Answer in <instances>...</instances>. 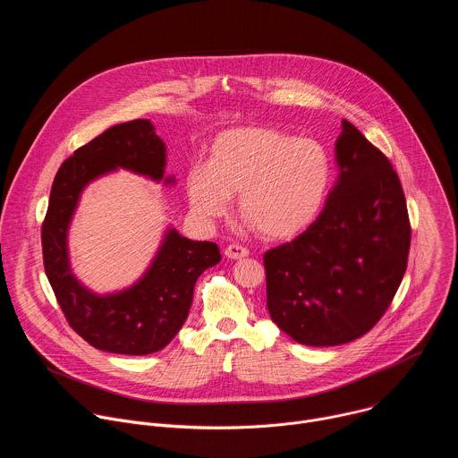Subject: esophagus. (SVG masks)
<instances>
[{
  "label": "esophagus",
  "mask_w": 458,
  "mask_h": 458,
  "mask_svg": "<svg viewBox=\"0 0 458 458\" xmlns=\"http://www.w3.org/2000/svg\"><path fill=\"white\" fill-rule=\"evenodd\" d=\"M248 250L244 248V246H241V244H230V246H226V250H225V255L228 257V259H233V260H237V259H244V257H248Z\"/></svg>",
  "instance_id": "34e87169"
}]
</instances>
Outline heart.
Returning <instances> with one entry per match:
<instances>
[{
  "label": "heart",
  "mask_w": 458,
  "mask_h": 458,
  "mask_svg": "<svg viewBox=\"0 0 458 458\" xmlns=\"http://www.w3.org/2000/svg\"><path fill=\"white\" fill-rule=\"evenodd\" d=\"M332 175L330 154L318 141L277 128L241 126L214 138L207 165H193L184 186L198 217H225L237 195L241 219L260 237L281 241L315 221Z\"/></svg>",
  "instance_id": "heart-1"
}]
</instances>
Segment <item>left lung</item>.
Returning a JSON list of instances; mask_svg holds the SVG:
<instances>
[{
  "label": "left lung",
  "instance_id": "obj_1",
  "mask_svg": "<svg viewBox=\"0 0 458 458\" xmlns=\"http://www.w3.org/2000/svg\"><path fill=\"white\" fill-rule=\"evenodd\" d=\"M339 177L318 217L265 253L267 306L306 346L352 343L380 320L406 272L411 228L397 172L343 119Z\"/></svg>",
  "mask_w": 458,
  "mask_h": 458
}]
</instances>
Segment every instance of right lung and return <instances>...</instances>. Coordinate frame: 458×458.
<instances>
[{"label":"right lung","mask_w":458,"mask_h":458,"mask_svg":"<svg viewBox=\"0 0 458 458\" xmlns=\"http://www.w3.org/2000/svg\"><path fill=\"white\" fill-rule=\"evenodd\" d=\"M165 166L166 147L154 124L134 119L105 130L55 174L41 228L45 274L72 330L98 350L121 355L163 350L188 317L195 281L221 260L216 242L191 241L170 226L150 267L132 286L99 295L74 276L69 228L83 190L117 168L174 184Z\"/></svg>","instance_id":"obj_1"}]
</instances>
